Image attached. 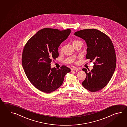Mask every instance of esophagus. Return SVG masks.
<instances>
[{
    "instance_id": "obj_1",
    "label": "esophagus",
    "mask_w": 127,
    "mask_h": 127,
    "mask_svg": "<svg viewBox=\"0 0 127 127\" xmlns=\"http://www.w3.org/2000/svg\"><path fill=\"white\" fill-rule=\"evenodd\" d=\"M79 70V69H78V67H73L72 68H71V70L72 71H73V70H76V71H78Z\"/></svg>"
}]
</instances>
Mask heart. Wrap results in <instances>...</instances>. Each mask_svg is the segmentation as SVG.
Returning a JSON list of instances; mask_svg holds the SVG:
<instances>
[{
    "label": "heart",
    "mask_w": 127,
    "mask_h": 127,
    "mask_svg": "<svg viewBox=\"0 0 127 127\" xmlns=\"http://www.w3.org/2000/svg\"><path fill=\"white\" fill-rule=\"evenodd\" d=\"M78 41H73V43H75V42H78ZM61 50H62V49H61Z\"/></svg>",
    "instance_id": "obj_1"
}]
</instances>
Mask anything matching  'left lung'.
<instances>
[{"label": "left lung", "instance_id": "left-lung-1", "mask_svg": "<svg viewBox=\"0 0 127 127\" xmlns=\"http://www.w3.org/2000/svg\"><path fill=\"white\" fill-rule=\"evenodd\" d=\"M74 35L85 41L87 59L90 62L95 61L90 71L82 69L87 75L82 85L91 92L99 91L107 85L115 70L116 57L113 43L107 35L96 29L81 30Z\"/></svg>", "mask_w": 127, "mask_h": 127}]
</instances>
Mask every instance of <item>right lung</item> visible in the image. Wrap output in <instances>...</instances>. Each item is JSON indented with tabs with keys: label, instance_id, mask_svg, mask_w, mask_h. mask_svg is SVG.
I'll list each match as a JSON object with an SVG mask.
<instances>
[{
	"label": "right lung",
	"instance_id": "1",
	"mask_svg": "<svg viewBox=\"0 0 127 127\" xmlns=\"http://www.w3.org/2000/svg\"><path fill=\"white\" fill-rule=\"evenodd\" d=\"M71 30L45 28L38 31L27 42L23 51L22 63L31 83L42 92L49 94L60 88L70 68H51L52 60L59 57L58 48Z\"/></svg>",
	"mask_w": 127,
	"mask_h": 127
}]
</instances>
